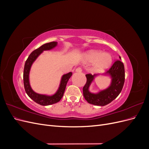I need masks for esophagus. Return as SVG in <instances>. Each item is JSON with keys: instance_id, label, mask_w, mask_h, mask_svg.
<instances>
[{"instance_id": "esophagus-1", "label": "esophagus", "mask_w": 149, "mask_h": 149, "mask_svg": "<svg viewBox=\"0 0 149 149\" xmlns=\"http://www.w3.org/2000/svg\"><path fill=\"white\" fill-rule=\"evenodd\" d=\"M76 72H78V73H81L82 72V68H80V67H78V68H77L76 69Z\"/></svg>"}]
</instances>
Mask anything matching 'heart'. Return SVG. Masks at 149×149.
I'll return each instance as SVG.
<instances>
[{
    "instance_id": "b5f03b06",
    "label": "heart",
    "mask_w": 149,
    "mask_h": 149,
    "mask_svg": "<svg viewBox=\"0 0 149 149\" xmlns=\"http://www.w3.org/2000/svg\"><path fill=\"white\" fill-rule=\"evenodd\" d=\"M85 58L89 62H95L94 70L99 71L104 70L110 66L112 63V57L108 53H102L97 50H91L86 53Z\"/></svg>"
}]
</instances>
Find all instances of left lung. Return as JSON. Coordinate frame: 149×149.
<instances>
[{"label": "left lung", "mask_w": 149, "mask_h": 149, "mask_svg": "<svg viewBox=\"0 0 149 149\" xmlns=\"http://www.w3.org/2000/svg\"><path fill=\"white\" fill-rule=\"evenodd\" d=\"M119 58H120V56ZM105 75H109L112 78L110 86L98 93L94 94L89 91V88L96 74H86L87 81L83 88V91L84 99L88 103L95 106H106L115 100L121 92L125 81L123 63L120 60H116L109 70L106 71Z\"/></svg>", "instance_id": "obj_1"}]
</instances>
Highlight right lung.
<instances>
[{"instance_id": "right-lung-1", "label": "right lung", "mask_w": 149, "mask_h": 149, "mask_svg": "<svg viewBox=\"0 0 149 149\" xmlns=\"http://www.w3.org/2000/svg\"><path fill=\"white\" fill-rule=\"evenodd\" d=\"M56 42H52L47 43L43 45L38 48L35 49L30 53L28 57L27 60H26L24 70V88L26 93L27 95L35 102H37L42 106H48L55 104L59 102L62 97L63 96V94L65 91L66 84L68 81L69 79L72 75L71 72L64 74L62 76L60 87L58 88L56 93L52 96H47L43 94H40L34 92L32 89L31 88L29 83V73L31 65L35 60L37 59V57L45 50H49L57 45Z\"/></svg>"}]
</instances>
